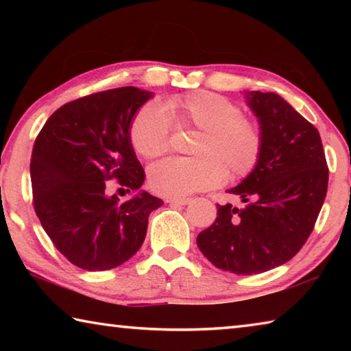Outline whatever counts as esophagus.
<instances>
[{
	"label": "esophagus",
	"instance_id": "obj_1",
	"mask_svg": "<svg viewBox=\"0 0 351 351\" xmlns=\"http://www.w3.org/2000/svg\"><path fill=\"white\" fill-rule=\"evenodd\" d=\"M165 201H167L169 204H180V206H184V204H187V203H189L190 198H176V197H169V198H165Z\"/></svg>",
	"mask_w": 351,
	"mask_h": 351
}]
</instances>
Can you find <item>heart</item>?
I'll use <instances>...</instances> for the list:
<instances>
[{
	"instance_id": "1",
	"label": "heart",
	"mask_w": 351,
	"mask_h": 351,
	"mask_svg": "<svg viewBox=\"0 0 351 351\" xmlns=\"http://www.w3.org/2000/svg\"><path fill=\"white\" fill-rule=\"evenodd\" d=\"M165 111L181 130H198L190 147L193 158H169L148 170L150 187L165 197H186L229 180H240L257 167L263 133L232 100L212 91H195L165 100ZM134 152L153 159L169 150L170 122L156 104L136 112L130 125Z\"/></svg>"
}]
</instances>
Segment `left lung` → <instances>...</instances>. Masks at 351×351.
<instances>
[{
    "label": "left lung",
    "instance_id": "left-lung-1",
    "mask_svg": "<svg viewBox=\"0 0 351 351\" xmlns=\"http://www.w3.org/2000/svg\"><path fill=\"white\" fill-rule=\"evenodd\" d=\"M263 150L251 175L229 190L245 206L218 207L197 245L213 266L252 276L287 263L305 245L322 209L328 167L317 128L274 93H246Z\"/></svg>",
    "mask_w": 351,
    "mask_h": 351
}]
</instances>
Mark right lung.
<instances>
[{"label": "right lung", "instance_id": "add662e5", "mask_svg": "<svg viewBox=\"0 0 351 351\" xmlns=\"http://www.w3.org/2000/svg\"><path fill=\"white\" fill-rule=\"evenodd\" d=\"M152 93L134 86L90 94L60 106L35 139L32 203L45 232L71 263L86 271L116 268L139 251L150 195L130 142V123ZM116 179L127 200L106 193Z\"/></svg>", "mask_w": 351, "mask_h": 351}]
</instances>
